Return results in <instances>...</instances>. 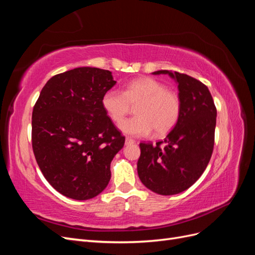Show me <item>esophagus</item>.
<instances>
[{
	"label": "esophagus",
	"instance_id": "34e87169",
	"mask_svg": "<svg viewBox=\"0 0 255 255\" xmlns=\"http://www.w3.org/2000/svg\"><path fill=\"white\" fill-rule=\"evenodd\" d=\"M132 143H135V140L133 139V138L126 137V144H132Z\"/></svg>",
	"mask_w": 255,
	"mask_h": 255
}]
</instances>
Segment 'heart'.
I'll return each mask as SVG.
<instances>
[{
	"instance_id": "1",
	"label": "heart",
	"mask_w": 255,
	"mask_h": 255,
	"mask_svg": "<svg viewBox=\"0 0 255 255\" xmlns=\"http://www.w3.org/2000/svg\"><path fill=\"white\" fill-rule=\"evenodd\" d=\"M102 105L115 123H120L136 106V116L120 126L122 132L133 136L165 135L176 125L181 114L180 98L167 89L165 84L151 78L130 82L125 90H109L102 98Z\"/></svg>"
}]
</instances>
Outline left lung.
I'll use <instances>...</instances> for the list:
<instances>
[{"instance_id": "1", "label": "left lung", "mask_w": 255, "mask_h": 255, "mask_svg": "<svg viewBox=\"0 0 255 255\" xmlns=\"http://www.w3.org/2000/svg\"><path fill=\"white\" fill-rule=\"evenodd\" d=\"M177 83L181 114L164 140L140 142L137 172L146 188L170 196L186 190L204 172L215 142L217 110L205 85L191 76L159 70Z\"/></svg>"}]
</instances>
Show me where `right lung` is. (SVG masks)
I'll return each mask as SVG.
<instances>
[{"instance_id": "add662e5", "label": "right lung", "mask_w": 255, "mask_h": 255, "mask_svg": "<svg viewBox=\"0 0 255 255\" xmlns=\"http://www.w3.org/2000/svg\"><path fill=\"white\" fill-rule=\"evenodd\" d=\"M115 84L109 70L75 68L51 78L34 105L36 161L52 187L68 198H94L111 180V163L126 141L102 105Z\"/></svg>"}]
</instances>
